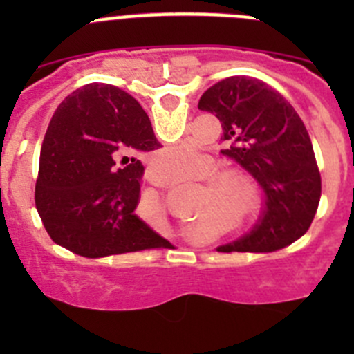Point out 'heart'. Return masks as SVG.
<instances>
[{
	"label": "heart",
	"mask_w": 354,
	"mask_h": 354,
	"mask_svg": "<svg viewBox=\"0 0 354 354\" xmlns=\"http://www.w3.org/2000/svg\"><path fill=\"white\" fill-rule=\"evenodd\" d=\"M198 159V151L194 145L180 144L174 147L164 149L152 157L151 171L159 180L169 181L183 176L192 169ZM216 171L212 162H203L198 167L197 176L205 180ZM210 187L216 192V203L233 212L241 223L255 224L262 214V195L250 180L234 174L216 178L210 181Z\"/></svg>",
	"instance_id": "heart-1"
}]
</instances>
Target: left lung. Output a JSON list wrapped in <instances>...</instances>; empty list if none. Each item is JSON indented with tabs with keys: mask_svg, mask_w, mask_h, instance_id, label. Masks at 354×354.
<instances>
[{
	"mask_svg": "<svg viewBox=\"0 0 354 354\" xmlns=\"http://www.w3.org/2000/svg\"><path fill=\"white\" fill-rule=\"evenodd\" d=\"M198 109L216 114L227 144L223 156L241 166L263 194L250 233L219 252L269 253L308 231L319 207L320 173L308 131L295 108L259 78L227 77L207 88Z\"/></svg>",
	"mask_w": 354,
	"mask_h": 354,
	"instance_id": "8db88e82",
	"label": "left lung"
}]
</instances>
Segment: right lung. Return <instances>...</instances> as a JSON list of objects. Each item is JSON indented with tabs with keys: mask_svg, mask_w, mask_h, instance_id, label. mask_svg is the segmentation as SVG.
<instances>
[{
	"mask_svg": "<svg viewBox=\"0 0 354 354\" xmlns=\"http://www.w3.org/2000/svg\"><path fill=\"white\" fill-rule=\"evenodd\" d=\"M156 149L151 120L130 94L108 84L71 92L46 131L35 183L51 240L88 259L169 243L135 214L138 156Z\"/></svg>",
	"mask_w": 354,
	"mask_h": 354,
	"instance_id": "right-lung-1",
	"label": "right lung"
}]
</instances>
